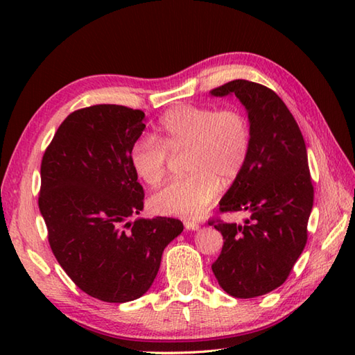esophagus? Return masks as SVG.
Here are the masks:
<instances>
[{"mask_svg":"<svg viewBox=\"0 0 355 355\" xmlns=\"http://www.w3.org/2000/svg\"><path fill=\"white\" fill-rule=\"evenodd\" d=\"M184 227L187 230H198L201 225L198 223H193V221H184Z\"/></svg>","mask_w":355,"mask_h":355,"instance_id":"1","label":"esophagus"}]
</instances>
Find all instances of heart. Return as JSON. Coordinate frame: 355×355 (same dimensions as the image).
Wrapping results in <instances>:
<instances>
[{"label": "heart", "mask_w": 355, "mask_h": 355, "mask_svg": "<svg viewBox=\"0 0 355 355\" xmlns=\"http://www.w3.org/2000/svg\"><path fill=\"white\" fill-rule=\"evenodd\" d=\"M252 149V126L236 108L180 105L160 122V139L143 135L132 143L130 163L137 177L155 186L168 172L169 153H189L184 178L173 180L150 198L158 215L198 218L244 171Z\"/></svg>", "instance_id": "heart-1"}]
</instances>
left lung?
Segmentation results:
<instances>
[{
  "label": "left lung",
  "mask_w": 355,
  "mask_h": 355,
  "mask_svg": "<svg viewBox=\"0 0 355 355\" xmlns=\"http://www.w3.org/2000/svg\"><path fill=\"white\" fill-rule=\"evenodd\" d=\"M210 94H235L252 126L245 168L220 201L221 212L248 210L250 218L243 225L209 221L224 239L212 263L218 284L233 297L250 299L281 286L305 248L314 200L306 146L273 89L236 79Z\"/></svg>",
  "instance_id": "8db88e82"
}]
</instances>
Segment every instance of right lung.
Here are the masks:
<instances>
[{"label":"right lung","instance_id":"add662e5","mask_svg":"<svg viewBox=\"0 0 355 355\" xmlns=\"http://www.w3.org/2000/svg\"><path fill=\"white\" fill-rule=\"evenodd\" d=\"M145 112L93 105L71 112L41 163L37 205L51 252L82 291L123 304L153 285L164 247L183 232L175 218L128 221L143 210L130 149L145 130Z\"/></svg>","mask_w":355,"mask_h":355}]
</instances>
